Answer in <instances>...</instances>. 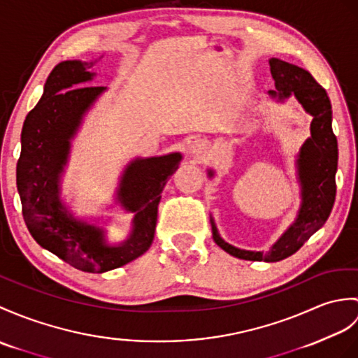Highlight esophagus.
<instances>
[{
  "instance_id": "esophagus-1",
  "label": "esophagus",
  "mask_w": 358,
  "mask_h": 358,
  "mask_svg": "<svg viewBox=\"0 0 358 358\" xmlns=\"http://www.w3.org/2000/svg\"><path fill=\"white\" fill-rule=\"evenodd\" d=\"M189 154L195 157V159H203V157L207 154V145L203 140H195L189 146Z\"/></svg>"
}]
</instances>
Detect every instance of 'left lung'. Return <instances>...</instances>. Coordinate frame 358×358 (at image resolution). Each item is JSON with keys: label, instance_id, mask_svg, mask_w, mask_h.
Masks as SVG:
<instances>
[{"label": "left lung", "instance_id": "8db88e82", "mask_svg": "<svg viewBox=\"0 0 358 358\" xmlns=\"http://www.w3.org/2000/svg\"><path fill=\"white\" fill-rule=\"evenodd\" d=\"M270 73L276 90L268 94L279 103L294 96L313 120L311 136L299 149L296 159L297 181L301 186V206L294 221L289 224L267 252H253L238 248L224 241L210 215L212 235L224 252L245 261L278 262L292 256L301 248L313 234L328 220L336 199V172L338 149L337 138L332 132V110L327 94L311 74L301 66L288 64L278 57L268 61ZM210 178L213 171H207Z\"/></svg>", "mask_w": 358, "mask_h": 358}]
</instances>
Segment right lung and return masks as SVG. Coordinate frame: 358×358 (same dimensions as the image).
Here are the masks:
<instances>
[{"label": "right lung", "mask_w": 358, "mask_h": 358, "mask_svg": "<svg viewBox=\"0 0 358 358\" xmlns=\"http://www.w3.org/2000/svg\"><path fill=\"white\" fill-rule=\"evenodd\" d=\"M96 62L62 61L52 70L43 97L24 120L16 164V186L30 235L45 250L87 273L119 268L151 247L163 187L182 160L180 152H171L137 157L127 164L115 190V204L134 218L123 241L111 243L103 226L71 212L61 198V180L71 140L106 91V87H84L96 76L91 70Z\"/></svg>", "instance_id": "1"}]
</instances>
